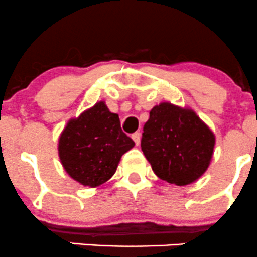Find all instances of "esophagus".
Instances as JSON below:
<instances>
[{
	"label": "esophagus",
	"instance_id": "esophagus-1",
	"mask_svg": "<svg viewBox=\"0 0 257 257\" xmlns=\"http://www.w3.org/2000/svg\"><path fill=\"white\" fill-rule=\"evenodd\" d=\"M141 133L139 132H136L134 134H132V139L134 141V143H136L137 145H139V143H141Z\"/></svg>",
	"mask_w": 257,
	"mask_h": 257
}]
</instances>
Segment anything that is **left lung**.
I'll use <instances>...</instances> for the list:
<instances>
[{
	"label": "left lung",
	"instance_id": "left-lung-1",
	"mask_svg": "<svg viewBox=\"0 0 257 257\" xmlns=\"http://www.w3.org/2000/svg\"><path fill=\"white\" fill-rule=\"evenodd\" d=\"M142 150L158 178L183 186L208 170L215 134L190 108L155 105L144 124Z\"/></svg>",
	"mask_w": 257,
	"mask_h": 257
}]
</instances>
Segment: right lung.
<instances>
[{
	"instance_id": "add662e5",
	"label": "right lung",
	"mask_w": 257,
	"mask_h": 257,
	"mask_svg": "<svg viewBox=\"0 0 257 257\" xmlns=\"http://www.w3.org/2000/svg\"><path fill=\"white\" fill-rule=\"evenodd\" d=\"M134 142L121 131L119 115L97 102L69 119L58 139V155L67 174L80 185L97 188L109 180Z\"/></svg>"
}]
</instances>
